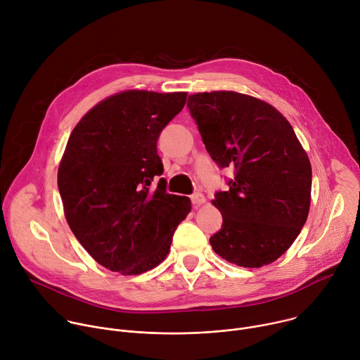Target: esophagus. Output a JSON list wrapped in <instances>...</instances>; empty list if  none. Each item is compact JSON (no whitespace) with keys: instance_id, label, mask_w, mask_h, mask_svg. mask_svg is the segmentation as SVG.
<instances>
[{"instance_id":"1","label":"esophagus","mask_w":360,"mask_h":360,"mask_svg":"<svg viewBox=\"0 0 360 360\" xmlns=\"http://www.w3.org/2000/svg\"><path fill=\"white\" fill-rule=\"evenodd\" d=\"M191 200H192V203H193V207H200V205H203L205 202H207V199H205V196H203L202 193H199V192L193 193V195L191 196Z\"/></svg>"}]
</instances>
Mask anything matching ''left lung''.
<instances>
[{"instance_id": "8db88e82", "label": "left lung", "mask_w": 360, "mask_h": 360, "mask_svg": "<svg viewBox=\"0 0 360 360\" xmlns=\"http://www.w3.org/2000/svg\"><path fill=\"white\" fill-rule=\"evenodd\" d=\"M188 108L212 160L235 169L212 200L224 218L212 249L243 268L275 262L311 208L312 167L292 125L268 102L235 91L192 94Z\"/></svg>"}]
</instances>
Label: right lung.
Segmentation results:
<instances>
[{"label":"right lung","instance_id":"1","mask_svg":"<svg viewBox=\"0 0 360 360\" xmlns=\"http://www.w3.org/2000/svg\"><path fill=\"white\" fill-rule=\"evenodd\" d=\"M186 92L128 89L91 108L72 129L58 168L67 222L92 258L121 275L158 266L191 199L150 189L164 165L157 141Z\"/></svg>","mask_w":360,"mask_h":360}]
</instances>
